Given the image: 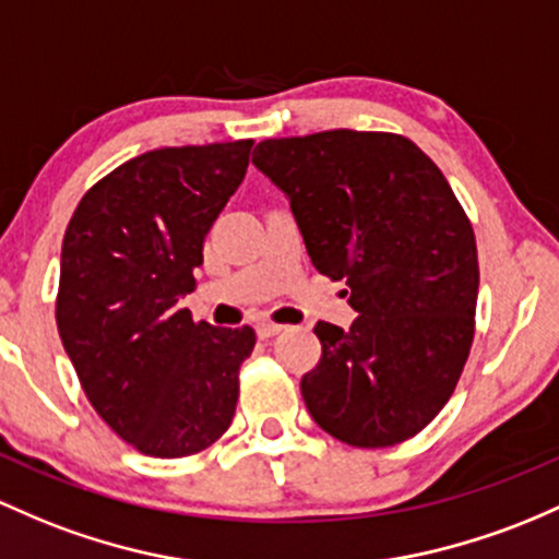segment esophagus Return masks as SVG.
<instances>
[{"label":"esophagus","mask_w":559,"mask_h":559,"mask_svg":"<svg viewBox=\"0 0 559 559\" xmlns=\"http://www.w3.org/2000/svg\"><path fill=\"white\" fill-rule=\"evenodd\" d=\"M284 329H286V326H281V323L262 321V323H257V336H260V340H270V336L281 334V331H284Z\"/></svg>","instance_id":"34e87169"}]
</instances>
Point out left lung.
Masks as SVG:
<instances>
[{"instance_id": "1", "label": "left lung", "mask_w": 559, "mask_h": 559, "mask_svg": "<svg viewBox=\"0 0 559 559\" xmlns=\"http://www.w3.org/2000/svg\"><path fill=\"white\" fill-rule=\"evenodd\" d=\"M251 164L289 199L312 265L345 281L347 331L318 321L305 406L331 438L388 449L449 403L475 336V233L443 171L408 138L329 130L262 140Z\"/></svg>"}]
</instances>
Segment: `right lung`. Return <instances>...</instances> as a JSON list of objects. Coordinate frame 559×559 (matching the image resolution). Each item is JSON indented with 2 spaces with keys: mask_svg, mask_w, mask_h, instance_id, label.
<instances>
[{
  "mask_svg": "<svg viewBox=\"0 0 559 559\" xmlns=\"http://www.w3.org/2000/svg\"><path fill=\"white\" fill-rule=\"evenodd\" d=\"M254 140L158 148L95 182L63 236L55 318L92 408L145 456L210 449L230 427L254 329L180 310L204 238Z\"/></svg>",
  "mask_w": 559,
  "mask_h": 559,
  "instance_id": "add662e5",
  "label": "right lung"
}]
</instances>
